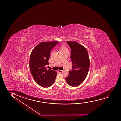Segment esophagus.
I'll use <instances>...</instances> for the list:
<instances>
[{
    "mask_svg": "<svg viewBox=\"0 0 121 121\" xmlns=\"http://www.w3.org/2000/svg\"><path fill=\"white\" fill-rule=\"evenodd\" d=\"M58 72L60 73H61L63 72V71H62V70H58Z\"/></svg>",
    "mask_w": 121,
    "mask_h": 121,
    "instance_id": "esophagus-1",
    "label": "esophagus"
}]
</instances>
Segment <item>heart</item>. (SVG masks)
I'll list each match as a JSON object with an SVG mask.
<instances>
[{
    "label": "heart",
    "instance_id": "b5f03b06",
    "mask_svg": "<svg viewBox=\"0 0 121 121\" xmlns=\"http://www.w3.org/2000/svg\"><path fill=\"white\" fill-rule=\"evenodd\" d=\"M67 48L65 47V46H61V51H67Z\"/></svg>",
    "mask_w": 121,
    "mask_h": 121
}]
</instances>
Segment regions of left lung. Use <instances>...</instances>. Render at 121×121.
<instances>
[{
    "label": "left lung",
    "instance_id": "1",
    "mask_svg": "<svg viewBox=\"0 0 121 121\" xmlns=\"http://www.w3.org/2000/svg\"><path fill=\"white\" fill-rule=\"evenodd\" d=\"M71 49V60L72 70L66 80L71 86L75 87L83 82L88 75L90 67V59L88 51L85 47L76 42L68 41Z\"/></svg>",
    "mask_w": 121,
    "mask_h": 121
}]
</instances>
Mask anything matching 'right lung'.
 I'll use <instances>...</instances> for the list:
<instances>
[{
    "label": "right lung",
    "instance_id": "right-lung-1",
    "mask_svg": "<svg viewBox=\"0 0 121 121\" xmlns=\"http://www.w3.org/2000/svg\"><path fill=\"white\" fill-rule=\"evenodd\" d=\"M58 42H43L36 46L31 53L29 60V68L36 83L43 88L51 86L57 75L56 71L47 70L46 65L51 50Z\"/></svg>",
    "mask_w": 121,
    "mask_h": 121
}]
</instances>
